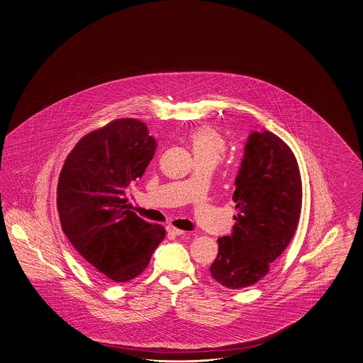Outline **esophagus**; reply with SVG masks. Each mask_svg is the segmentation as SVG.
Masks as SVG:
<instances>
[{
  "instance_id": "esophagus-1",
  "label": "esophagus",
  "mask_w": 363,
  "mask_h": 363,
  "mask_svg": "<svg viewBox=\"0 0 363 363\" xmlns=\"http://www.w3.org/2000/svg\"><path fill=\"white\" fill-rule=\"evenodd\" d=\"M167 230H168V233L173 235V236H182V235H186L185 230H178V228H174V227H168Z\"/></svg>"
}]
</instances>
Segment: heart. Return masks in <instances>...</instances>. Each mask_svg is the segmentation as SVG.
<instances>
[{
  "mask_svg": "<svg viewBox=\"0 0 363 363\" xmlns=\"http://www.w3.org/2000/svg\"><path fill=\"white\" fill-rule=\"evenodd\" d=\"M189 145L194 155L195 161H213L220 160L225 143L219 133L208 127H199L189 135Z\"/></svg>",
  "mask_w": 363,
  "mask_h": 363,
  "instance_id": "b5f03b06",
  "label": "heart"
}]
</instances>
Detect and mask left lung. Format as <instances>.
Wrapping results in <instances>:
<instances>
[{"label": "left lung", "mask_w": 363, "mask_h": 363, "mask_svg": "<svg viewBox=\"0 0 363 363\" xmlns=\"http://www.w3.org/2000/svg\"><path fill=\"white\" fill-rule=\"evenodd\" d=\"M235 186L236 223L230 236L218 239L210 272L216 282L239 290L269 273L296 230L301 179L290 147L270 131L250 133Z\"/></svg>", "instance_id": "8db88e82"}]
</instances>
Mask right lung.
<instances>
[{"label": "right lung", "mask_w": 363, "mask_h": 363, "mask_svg": "<svg viewBox=\"0 0 363 363\" xmlns=\"http://www.w3.org/2000/svg\"><path fill=\"white\" fill-rule=\"evenodd\" d=\"M155 150L145 124L116 119L76 144L59 177L62 232L89 265L113 282L142 274L165 238V228L143 220L125 198Z\"/></svg>", "instance_id": "add662e5"}]
</instances>
